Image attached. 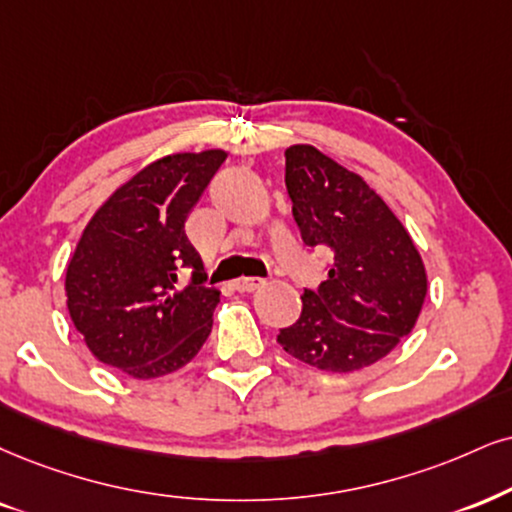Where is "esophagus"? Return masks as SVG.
<instances>
[{"mask_svg":"<svg viewBox=\"0 0 512 512\" xmlns=\"http://www.w3.org/2000/svg\"><path fill=\"white\" fill-rule=\"evenodd\" d=\"M263 285H266V280H261V277H239L232 287H235L237 292H254V289Z\"/></svg>","mask_w":512,"mask_h":512,"instance_id":"obj_1","label":"esophagus"}]
</instances>
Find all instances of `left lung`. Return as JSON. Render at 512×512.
Masks as SVG:
<instances>
[{
    "mask_svg": "<svg viewBox=\"0 0 512 512\" xmlns=\"http://www.w3.org/2000/svg\"><path fill=\"white\" fill-rule=\"evenodd\" d=\"M285 185L306 246H330L334 266L304 289L301 318L277 334L296 361L353 372L382 361L410 334L427 296V270L410 232L361 175L313 144L285 151Z\"/></svg>",
    "mask_w": 512,
    "mask_h": 512,
    "instance_id": "left-lung-1",
    "label": "left lung"
}]
</instances>
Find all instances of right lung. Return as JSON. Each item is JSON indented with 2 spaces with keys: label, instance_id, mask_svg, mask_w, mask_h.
Wrapping results in <instances>:
<instances>
[{
  "label": "right lung",
  "instance_id": "1",
  "mask_svg": "<svg viewBox=\"0 0 512 512\" xmlns=\"http://www.w3.org/2000/svg\"><path fill=\"white\" fill-rule=\"evenodd\" d=\"M227 151H180L123 182L90 218L66 268V306L97 361L135 380L185 368L213 327L220 292L185 220ZM182 267L193 282L177 285Z\"/></svg>",
  "mask_w": 512,
  "mask_h": 512
}]
</instances>
